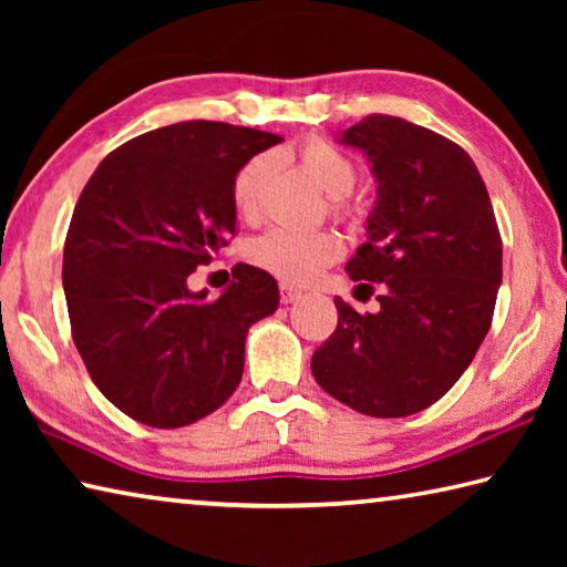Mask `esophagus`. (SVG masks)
<instances>
[{"label": "esophagus", "mask_w": 567, "mask_h": 567, "mask_svg": "<svg viewBox=\"0 0 567 567\" xmlns=\"http://www.w3.org/2000/svg\"><path fill=\"white\" fill-rule=\"evenodd\" d=\"M280 290H282V302H285V305H292V302H297V300H300V297H302V290H297V287L287 285V282L280 285Z\"/></svg>", "instance_id": "1"}]
</instances>
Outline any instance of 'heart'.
Returning <instances> with one entry per match:
<instances>
[{"instance_id":"obj_1","label":"heart","mask_w":567,"mask_h":567,"mask_svg":"<svg viewBox=\"0 0 567 567\" xmlns=\"http://www.w3.org/2000/svg\"><path fill=\"white\" fill-rule=\"evenodd\" d=\"M300 159L307 175L318 182V187L332 199L348 197L354 182H358L352 162L328 142H307L300 150ZM270 155H257L239 167L233 182V203L243 219H255L260 215L262 189L267 175H270ZM340 255L342 239L330 229L302 233V229L272 227L249 247L252 262L285 282H310Z\"/></svg>"}]
</instances>
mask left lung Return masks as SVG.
<instances>
[{
	"label": "left lung",
	"mask_w": 567,
	"mask_h": 567,
	"mask_svg": "<svg viewBox=\"0 0 567 567\" xmlns=\"http://www.w3.org/2000/svg\"><path fill=\"white\" fill-rule=\"evenodd\" d=\"M378 185L368 239L344 272L380 282V310L338 305V330L312 354L318 385L370 417L437 402L473 362L503 282V243L475 162L443 134L370 114L338 134Z\"/></svg>",
	"instance_id": "1"
}]
</instances>
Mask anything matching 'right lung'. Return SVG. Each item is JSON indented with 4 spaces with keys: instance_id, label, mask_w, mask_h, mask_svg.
Returning a JSON list of instances; mask_svg holds the SVG:
<instances>
[{
    "instance_id": "obj_1",
    "label": "right lung",
    "mask_w": 567,
    "mask_h": 567,
    "mask_svg": "<svg viewBox=\"0 0 567 567\" xmlns=\"http://www.w3.org/2000/svg\"><path fill=\"white\" fill-rule=\"evenodd\" d=\"M280 134L192 120L110 152L84 185L64 243L72 338L94 385L150 427L223 408L245 370V338L280 305L270 272L237 265L219 297L187 277L235 235L233 182Z\"/></svg>"
}]
</instances>
